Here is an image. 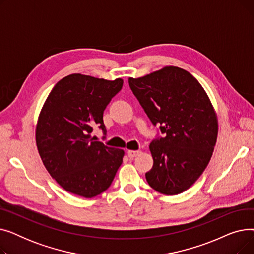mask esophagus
<instances>
[{
	"label": "esophagus",
	"mask_w": 254,
	"mask_h": 254,
	"mask_svg": "<svg viewBox=\"0 0 254 254\" xmlns=\"http://www.w3.org/2000/svg\"><path fill=\"white\" fill-rule=\"evenodd\" d=\"M140 153L139 150H127V155L129 158H134Z\"/></svg>",
	"instance_id": "34e87169"
}]
</instances>
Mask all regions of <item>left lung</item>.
I'll list each match as a JSON object with an SVG mask.
<instances>
[{"label":"left lung","mask_w":254,"mask_h":254,"mask_svg":"<svg viewBox=\"0 0 254 254\" xmlns=\"http://www.w3.org/2000/svg\"><path fill=\"white\" fill-rule=\"evenodd\" d=\"M129 87L163 137L150 143L152 169L146 180L156 191L183 192L202 175L217 139V118L206 91L188 71L165 66Z\"/></svg>","instance_id":"left-lung-1"}]
</instances>
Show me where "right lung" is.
Instances as JSON below:
<instances>
[{
    "mask_svg": "<svg viewBox=\"0 0 254 254\" xmlns=\"http://www.w3.org/2000/svg\"><path fill=\"white\" fill-rule=\"evenodd\" d=\"M123 84L120 78L71 74L50 91L39 115L36 142L46 170L64 190L89 198L111 185L125 152L96 141L91 131L99 127L106 138L104 110Z\"/></svg>",
    "mask_w": 254,
    "mask_h": 254,
    "instance_id": "1",
    "label": "right lung"
}]
</instances>
